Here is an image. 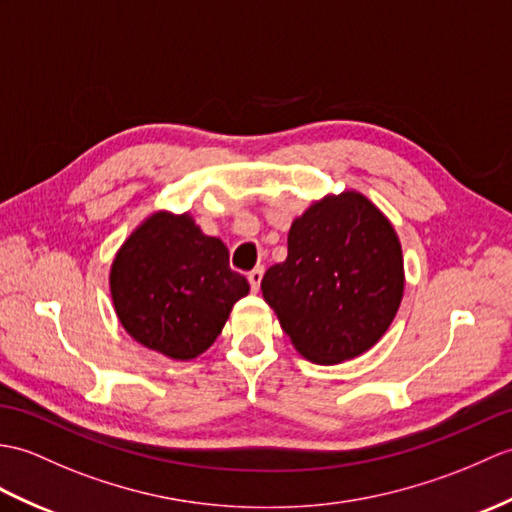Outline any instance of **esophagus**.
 <instances>
[{"mask_svg": "<svg viewBox=\"0 0 512 512\" xmlns=\"http://www.w3.org/2000/svg\"><path fill=\"white\" fill-rule=\"evenodd\" d=\"M261 277H264V266H255L251 272H248V283H251V290L257 292Z\"/></svg>", "mask_w": 512, "mask_h": 512, "instance_id": "obj_1", "label": "esophagus"}]
</instances>
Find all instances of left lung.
Wrapping results in <instances>:
<instances>
[{
	"mask_svg": "<svg viewBox=\"0 0 512 512\" xmlns=\"http://www.w3.org/2000/svg\"><path fill=\"white\" fill-rule=\"evenodd\" d=\"M261 292L307 360L358 358L386 334L399 310V237L362 194L314 202L292 222L288 257L266 270Z\"/></svg>",
	"mask_w": 512,
	"mask_h": 512,
	"instance_id": "1",
	"label": "left lung"
}]
</instances>
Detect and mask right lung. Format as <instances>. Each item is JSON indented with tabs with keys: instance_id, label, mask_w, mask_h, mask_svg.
Masks as SVG:
<instances>
[{
	"instance_id": "right-lung-1",
	"label": "right lung",
	"mask_w": 512,
	"mask_h": 512,
	"mask_svg": "<svg viewBox=\"0 0 512 512\" xmlns=\"http://www.w3.org/2000/svg\"><path fill=\"white\" fill-rule=\"evenodd\" d=\"M248 290L246 277L229 266L227 246L202 233L187 213H154L111 266L120 323L144 347L172 360L207 351Z\"/></svg>"
}]
</instances>
